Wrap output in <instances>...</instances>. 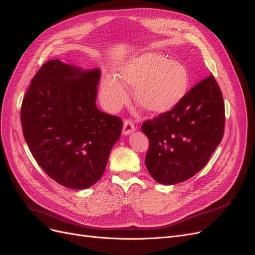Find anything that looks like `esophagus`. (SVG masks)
Here are the masks:
<instances>
[{
	"label": "esophagus",
	"instance_id": "1",
	"mask_svg": "<svg viewBox=\"0 0 255 255\" xmlns=\"http://www.w3.org/2000/svg\"><path fill=\"white\" fill-rule=\"evenodd\" d=\"M134 130H135V126H134L133 123L126 120L124 122V127H123V134L129 135L130 133H132Z\"/></svg>",
	"mask_w": 255,
	"mask_h": 255
}]
</instances>
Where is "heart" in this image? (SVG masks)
Here are the masks:
<instances>
[{
	"mask_svg": "<svg viewBox=\"0 0 255 255\" xmlns=\"http://www.w3.org/2000/svg\"><path fill=\"white\" fill-rule=\"evenodd\" d=\"M190 83V73L182 62L150 51L134 55L123 64L118 77L104 75L102 94L107 107L118 110L128 101L127 87L134 88L137 106L146 112L161 115L186 98Z\"/></svg>",
	"mask_w": 255,
	"mask_h": 255,
	"instance_id": "b5f03b06",
	"label": "heart"
}]
</instances>
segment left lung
Instances as JSON below:
<instances>
[{"label":"left lung","instance_id":"obj_1","mask_svg":"<svg viewBox=\"0 0 255 255\" xmlns=\"http://www.w3.org/2000/svg\"><path fill=\"white\" fill-rule=\"evenodd\" d=\"M224 128L223 94L210 75L172 110L143 124L149 139L145 158L148 172L164 185L189 180L208 163L223 138Z\"/></svg>","mask_w":255,"mask_h":255}]
</instances>
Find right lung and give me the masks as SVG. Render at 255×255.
<instances>
[{
    "label": "right lung",
    "instance_id": "1",
    "mask_svg": "<svg viewBox=\"0 0 255 255\" xmlns=\"http://www.w3.org/2000/svg\"><path fill=\"white\" fill-rule=\"evenodd\" d=\"M99 68L84 70L59 59L33 77L21 108L23 134L52 180L86 189L102 177L123 122L97 107Z\"/></svg>",
    "mask_w": 255,
    "mask_h": 255
}]
</instances>
